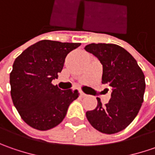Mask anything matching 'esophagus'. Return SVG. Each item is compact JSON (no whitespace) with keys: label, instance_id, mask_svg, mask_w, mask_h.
I'll list each match as a JSON object with an SVG mask.
<instances>
[{"label":"esophagus","instance_id":"34e87169","mask_svg":"<svg viewBox=\"0 0 155 155\" xmlns=\"http://www.w3.org/2000/svg\"><path fill=\"white\" fill-rule=\"evenodd\" d=\"M80 96H81V97H85L87 95H86V94H85V93L83 92V91H80Z\"/></svg>","mask_w":155,"mask_h":155}]
</instances>
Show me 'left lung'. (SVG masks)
Masks as SVG:
<instances>
[{"mask_svg":"<svg viewBox=\"0 0 155 155\" xmlns=\"http://www.w3.org/2000/svg\"><path fill=\"white\" fill-rule=\"evenodd\" d=\"M85 51L103 64L102 83L111 89L110 102L103 105L97 97L95 110L86 112L93 128L104 134H116L133 122L143 103L145 76L128 51L115 44H90Z\"/></svg>","mask_w":155,"mask_h":155,"instance_id":"1","label":"left lung"}]
</instances>
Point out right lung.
<instances>
[{
    "label": "right lung",
    "instance_id": "right-lung-1",
    "mask_svg": "<svg viewBox=\"0 0 155 155\" xmlns=\"http://www.w3.org/2000/svg\"><path fill=\"white\" fill-rule=\"evenodd\" d=\"M80 43L40 40L27 48L13 64L11 97L23 121L38 130L56 127L66 116L78 91H62L51 81L58 78L64 59Z\"/></svg>",
    "mask_w": 155,
    "mask_h": 155
}]
</instances>
